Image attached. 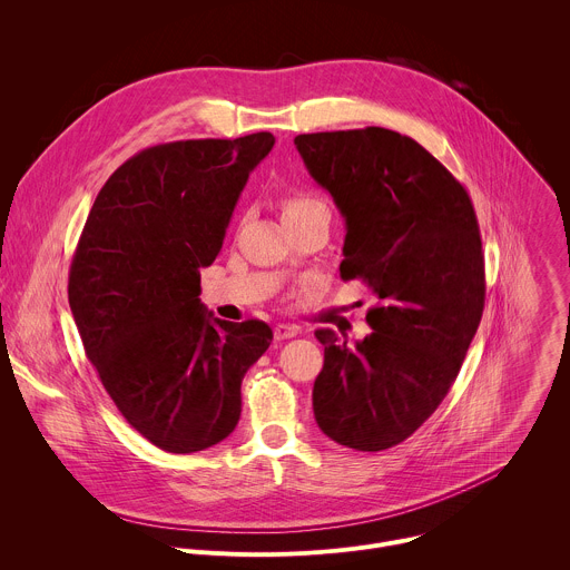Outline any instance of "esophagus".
<instances>
[{"instance_id": "obj_1", "label": "esophagus", "mask_w": 570, "mask_h": 570, "mask_svg": "<svg viewBox=\"0 0 570 570\" xmlns=\"http://www.w3.org/2000/svg\"><path fill=\"white\" fill-rule=\"evenodd\" d=\"M299 334V327L297 324H291V322H279L275 327V338L277 341H288V338H295Z\"/></svg>"}]
</instances>
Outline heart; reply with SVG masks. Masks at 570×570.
<instances>
[{"instance_id": "heart-1", "label": "heart", "mask_w": 570, "mask_h": 570, "mask_svg": "<svg viewBox=\"0 0 570 570\" xmlns=\"http://www.w3.org/2000/svg\"><path fill=\"white\" fill-rule=\"evenodd\" d=\"M324 205L317 198L311 196H293L288 200H284V216L291 214H302V212H311V209H322Z\"/></svg>"}]
</instances>
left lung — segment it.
Listing matches in <instances>:
<instances>
[{
    "label": "left lung",
    "instance_id": "obj_1",
    "mask_svg": "<svg viewBox=\"0 0 570 570\" xmlns=\"http://www.w3.org/2000/svg\"><path fill=\"white\" fill-rule=\"evenodd\" d=\"M311 178L345 218L341 277L379 304L350 347L317 330L320 431L356 451L411 438L451 390L484 308V257L466 189L415 139L387 128L297 135Z\"/></svg>",
    "mask_w": 570,
    "mask_h": 570
}]
</instances>
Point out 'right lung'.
<instances>
[{
    "mask_svg": "<svg viewBox=\"0 0 570 570\" xmlns=\"http://www.w3.org/2000/svg\"><path fill=\"white\" fill-rule=\"evenodd\" d=\"M273 144L255 132L144 148L108 178L78 238L67 293L80 341L124 420L161 451L225 440L240 381L271 347L266 322L212 317L198 295Z\"/></svg>",
    "mask_w": 570,
    "mask_h": 570,
    "instance_id": "1",
    "label": "right lung"
}]
</instances>
